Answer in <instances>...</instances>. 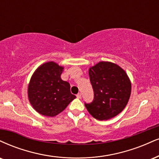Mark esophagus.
Wrapping results in <instances>:
<instances>
[{
    "label": "esophagus",
    "mask_w": 159,
    "mask_h": 159,
    "mask_svg": "<svg viewBox=\"0 0 159 159\" xmlns=\"http://www.w3.org/2000/svg\"><path fill=\"white\" fill-rule=\"evenodd\" d=\"M76 96H77L78 98H81V93H78V94H77Z\"/></svg>",
    "instance_id": "esophagus-1"
}]
</instances>
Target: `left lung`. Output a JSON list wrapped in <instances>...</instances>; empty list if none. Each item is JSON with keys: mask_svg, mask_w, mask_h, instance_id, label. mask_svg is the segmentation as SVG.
Instances as JSON below:
<instances>
[{"mask_svg": "<svg viewBox=\"0 0 159 159\" xmlns=\"http://www.w3.org/2000/svg\"><path fill=\"white\" fill-rule=\"evenodd\" d=\"M94 91L93 102L85 107L98 120H108L125 108L131 94V82L127 74L117 64L101 61L89 70Z\"/></svg>", "mask_w": 159, "mask_h": 159, "instance_id": "1", "label": "left lung"}]
</instances>
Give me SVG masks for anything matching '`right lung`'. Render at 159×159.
I'll list each match as a JSON object with an SVG mask.
<instances>
[{
	"label": "right lung",
	"instance_id": "1",
	"mask_svg": "<svg viewBox=\"0 0 159 159\" xmlns=\"http://www.w3.org/2000/svg\"><path fill=\"white\" fill-rule=\"evenodd\" d=\"M63 70V66L49 61L41 65L32 75L28 86V98L38 113L53 117L76 98L70 93V84L61 79Z\"/></svg>",
	"mask_w": 159,
	"mask_h": 159
}]
</instances>
